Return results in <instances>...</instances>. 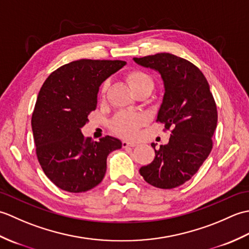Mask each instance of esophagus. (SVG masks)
I'll list each match as a JSON object with an SVG mask.
<instances>
[{
    "label": "esophagus",
    "instance_id": "esophagus-1",
    "mask_svg": "<svg viewBox=\"0 0 249 249\" xmlns=\"http://www.w3.org/2000/svg\"><path fill=\"white\" fill-rule=\"evenodd\" d=\"M122 145H123V147H128V146H136L137 143L136 142H133V141H128V140H123V142H122Z\"/></svg>",
    "mask_w": 249,
    "mask_h": 249
}]
</instances>
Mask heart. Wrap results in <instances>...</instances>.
<instances>
[{"mask_svg":"<svg viewBox=\"0 0 249 249\" xmlns=\"http://www.w3.org/2000/svg\"><path fill=\"white\" fill-rule=\"evenodd\" d=\"M126 81H127L130 89H136L141 87L152 86L153 81L149 75L141 71H131L126 76ZM105 92V88L103 89V93ZM144 118L143 115L135 112H121L115 116L112 121V129L116 134L125 137H134L138 128L143 123Z\"/></svg>","mask_w":249,"mask_h":249,"instance_id":"1","label":"heart"}]
</instances>
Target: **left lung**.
I'll use <instances>...</instances> for the list:
<instances>
[{
    "label": "left lung",
    "instance_id": "left-lung-1",
    "mask_svg": "<svg viewBox=\"0 0 249 249\" xmlns=\"http://www.w3.org/2000/svg\"><path fill=\"white\" fill-rule=\"evenodd\" d=\"M160 73L165 88L157 122L171 129L169 142L155 150V158L140 168L144 181L171 189L193 178L210 155L217 126V109L204 75L193 63L171 53L134 57Z\"/></svg>",
    "mask_w": 249,
    "mask_h": 249
}]
</instances>
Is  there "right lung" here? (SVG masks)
Returning a JSON list of instances; mask_svg holds the SVG:
<instances>
[{"label":"right lung","instance_id":"add662e5","mask_svg":"<svg viewBox=\"0 0 249 249\" xmlns=\"http://www.w3.org/2000/svg\"><path fill=\"white\" fill-rule=\"evenodd\" d=\"M125 61L78 60L57 68L46 79L32 114L36 155L45 174L57 187L83 193L103 181L107 157L122 147L106 136L86 138L81 128L96 109L99 87Z\"/></svg>","mask_w":249,"mask_h":249}]
</instances>
